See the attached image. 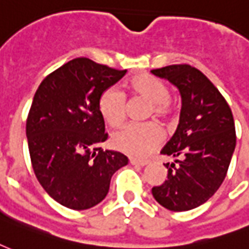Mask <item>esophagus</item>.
<instances>
[{
	"label": "esophagus",
	"mask_w": 249,
	"mask_h": 249,
	"mask_svg": "<svg viewBox=\"0 0 249 249\" xmlns=\"http://www.w3.org/2000/svg\"><path fill=\"white\" fill-rule=\"evenodd\" d=\"M129 162L130 165H134V166H146L148 165V161H141V160H134V158H132Z\"/></svg>",
	"instance_id": "1"
}]
</instances>
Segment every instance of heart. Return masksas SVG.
<instances>
[{
	"mask_svg": "<svg viewBox=\"0 0 249 249\" xmlns=\"http://www.w3.org/2000/svg\"><path fill=\"white\" fill-rule=\"evenodd\" d=\"M128 89L132 95L152 104L153 115L167 119L171 113L170 91L166 83L149 73L130 79ZM97 108L101 117L112 128H117L125 120V97L117 88H107L99 97ZM163 140L162 130L154 124L128 125L112 136V146L130 157L142 158L158 148Z\"/></svg>",
	"mask_w": 249,
	"mask_h": 249,
	"instance_id": "1",
	"label": "heart"
}]
</instances>
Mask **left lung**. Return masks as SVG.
Segmentation results:
<instances>
[{
  "label": "left lung",
  "instance_id": "1",
  "mask_svg": "<svg viewBox=\"0 0 249 249\" xmlns=\"http://www.w3.org/2000/svg\"><path fill=\"white\" fill-rule=\"evenodd\" d=\"M179 91V124L161 150L176 158L167 162V178L152 189L154 199L170 211H189L213 196L226 178L236 133L231 108L218 88L189 64L152 70Z\"/></svg>",
  "mask_w": 249,
  "mask_h": 249
}]
</instances>
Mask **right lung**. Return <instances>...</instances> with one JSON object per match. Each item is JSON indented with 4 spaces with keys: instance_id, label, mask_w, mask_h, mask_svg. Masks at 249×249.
<instances>
[{
    "instance_id": "add662e5",
    "label": "right lung",
    "mask_w": 249,
    "mask_h": 249,
    "mask_svg": "<svg viewBox=\"0 0 249 249\" xmlns=\"http://www.w3.org/2000/svg\"><path fill=\"white\" fill-rule=\"evenodd\" d=\"M126 73L76 58L40 83L26 123L31 163L47 194L64 207L87 210L104 199L110 178L128 163L123 153L103 150L108 134L97 103Z\"/></svg>"
}]
</instances>
